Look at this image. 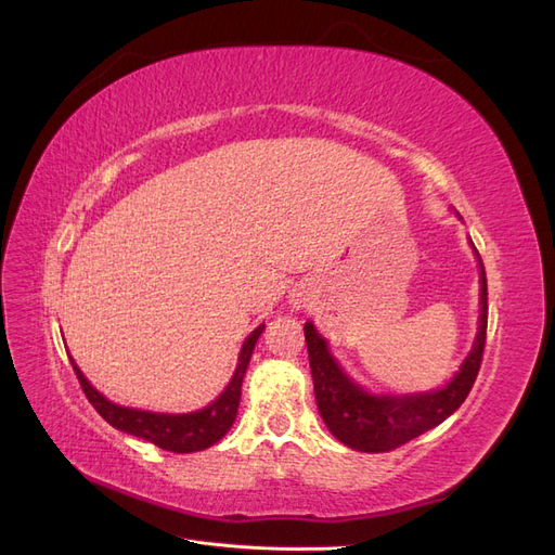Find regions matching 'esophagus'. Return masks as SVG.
Listing matches in <instances>:
<instances>
[{
  "label": "esophagus",
  "instance_id": "1",
  "mask_svg": "<svg viewBox=\"0 0 555 555\" xmlns=\"http://www.w3.org/2000/svg\"><path fill=\"white\" fill-rule=\"evenodd\" d=\"M304 304H306V298H294V306H296V308H300Z\"/></svg>",
  "mask_w": 555,
  "mask_h": 555
}]
</instances>
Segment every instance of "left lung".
Returning <instances> with one entry per match:
<instances>
[{
	"label": "left lung",
	"instance_id": "1",
	"mask_svg": "<svg viewBox=\"0 0 555 555\" xmlns=\"http://www.w3.org/2000/svg\"><path fill=\"white\" fill-rule=\"evenodd\" d=\"M479 268L481 310L477 338L473 351L465 357L461 371L438 391L412 396L367 393L363 386L351 382L343 373V367L335 363L326 340L317 333L314 324L308 322L304 326L317 408L328 430L343 444L367 453L393 451L405 442L418 438V435H424L426 430L440 426L447 416H451L463 405V400L467 398L479 375L486 345V324H489V289H486V273L481 259Z\"/></svg>",
	"mask_w": 555,
	"mask_h": 555
}]
</instances>
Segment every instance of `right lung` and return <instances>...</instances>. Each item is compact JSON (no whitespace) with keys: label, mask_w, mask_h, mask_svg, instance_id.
I'll return each mask as SVG.
<instances>
[{"label":"right lung","mask_w":555,"mask_h":555,"mask_svg":"<svg viewBox=\"0 0 555 555\" xmlns=\"http://www.w3.org/2000/svg\"><path fill=\"white\" fill-rule=\"evenodd\" d=\"M263 328L266 326L261 324L247 335V340L243 343V349H241L236 373H233L229 386L220 393V398H215L208 408L190 412V414H159V412H145V410L115 405V402H111L94 389V386L86 379V375L80 373V367L74 363V359L72 357L69 359L82 391H86L88 400L92 402V408L102 414L113 428L137 435V438L153 442L155 447L166 451L192 453V451H204L215 442H220L227 435V430L233 426V422H236L243 377L249 365L251 351H255V345L259 340V335L263 333Z\"/></svg>","instance_id":"add662e5"}]
</instances>
